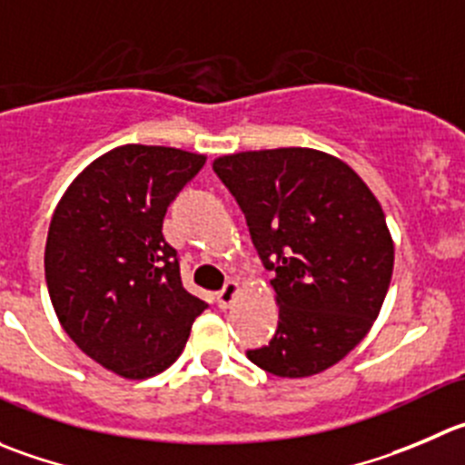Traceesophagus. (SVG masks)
<instances>
[{"mask_svg": "<svg viewBox=\"0 0 465 465\" xmlns=\"http://www.w3.org/2000/svg\"><path fill=\"white\" fill-rule=\"evenodd\" d=\"M237 294H240V282L228 281L219 292H216V302H219L221 308H230Z\"/></svg>", "mask_w": 465, "mask_h": 465, "instance_id": "1", "label": "esophagus"}]
</instances>
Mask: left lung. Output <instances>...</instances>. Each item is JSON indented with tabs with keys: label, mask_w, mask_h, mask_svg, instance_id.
Returning a JSON list of instances; mask_svg holds the SVG:
<instances>
[{
	"label": "left lung",
	"mask_w": 465,
	"mask_h": 465,
	"mask_svg": "<svg viewBox=\"0 0 465 465\" xmlns=\"http://www.w3.org/2000/svg\"><path fill=\"white\" fill-rule=\"evenodd\" d=\"M212 169L276 272L278 329L246 356L276 377L324 372L368 335L386 299L395 246L381 205L351 166L312 148L223 154Z\"/></svg>",
	"instance_id": "8db88e82"
}]
</instances>
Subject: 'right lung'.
<instances>
[{
  "label": "right lung",
  "instance_id": "obj_1",
  "mask_svg": "<svg viewBox=\"0 0 465 465\" xmlns=\"http://www.w3.org/2000/svg\"><path fill=\"white\" fill-rule=\"evenodd\" d=\"M205 154L121 145L73 180L52 214L45 281L65 333L125 379L163 372L207 308L180 278L163 240L166 210L203 169Z\"/></svg>",
  "mask_w": 465,
  "mask_h": 465
}]
</instances>
